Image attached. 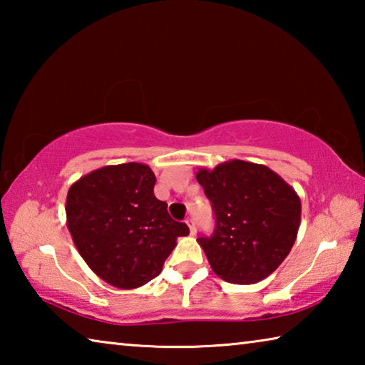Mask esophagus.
I'll use <instances>...</instances> for the list:
<instances>
[{"label":"esophagus","mask_w":365,"mask_h":365,"mask_svg":"<svg viewBox=\"0 0 365 365\" xmlns=\"http://www.w3.org/2000/svg\"><path fill=\"white\" fill-rule=\"evenodd\" d=\"M187 225L190 228V233L195 235L196 233V225H195V220L193 219H187Z\"/></svg>","instance_id":"34e87169"}]
</instances>
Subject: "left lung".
Returning <instances> with one entry per match:
<instances>
[{"label": "left lung", "instance_id": "1", "mask_svg": "<svg viewBox=\"0 0 365 365\" xmlns=\"http://www.w3.org/2000/svg\"><path fill=\"white\" fill-rule=\"evenodd\" d=\"M197 183L212 202L215 230L197 238L214 274L252 285L279 269L298 237L301 200L267 165L242 159L200 168Z\"/></svg>", "mask_w": 365, "mask_h": 365}]
</instances>
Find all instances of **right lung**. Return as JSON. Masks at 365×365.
Masks as SVG:
<instances>
[{
  "instance_id": "right-lung-1",
  "label": "right lung",
  "mask_w": 365,
  "mask_h": 365,
  "mask_svg": "<svg viewBox=\"0 0 365 365\" xmlns=\"http://www.w3.org/2000/svg\"><path fill=\"white\" fill-rule=\"evenodd\" d=\"M150 165H104L71 185L67 228L80 256L109 285L135 289L163 270L164 261L187 237L188 227L170 219L154 196Z\"/></svg>"
}]
</instances>
